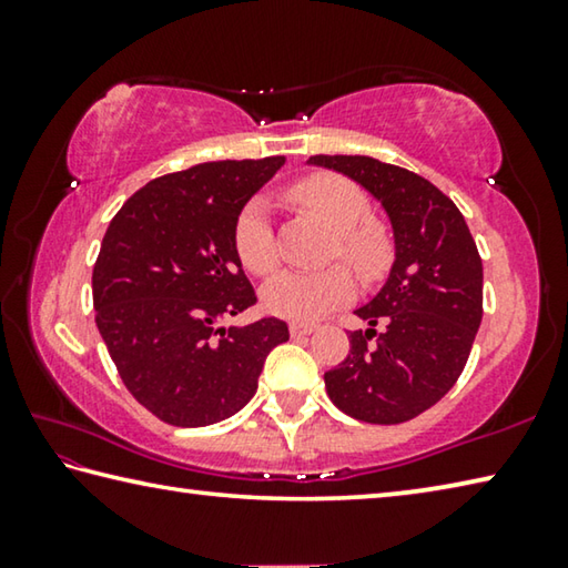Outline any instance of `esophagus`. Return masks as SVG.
<instances>
[{"instance_id": "1", "label": "esophagus", "mask_w": 568, "mask_h": 568, "mask_svg": "<svg viewBox=\"0 0 568 568\" xmlns=\"http://www.w3.org/2000/svg\"><path fill=\"white\" fill-rule=\"evenodd\" d=\"M315 331H318V325H315V323H293L291 325L293 338H305V335H311Z\"/></svg>"}]
</instances>
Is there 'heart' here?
<instances>
[{
	"mask_svg": "<svg viewBox=\"0 0 568 568\" xmlns=\"http://www.w3.org/2000/svg\"><path fill=\"white\" fill-rule=\"evenodd\" d=\"M287 200L303 213L333 230V261H343L363 281H378L388 271L393 243L386 227L371 220V200L353 180L318 172L297 180L287 190ZM233 247L245 271L273 275L281 265V247L267 213L265 200L253 197L240 207L233 223ZM353 281L345 267L333 265L321 273H283L263 291V303L285 321L311 323L333 307L348 303Z\"/></svg>",
	"mask_w": 568,
	"mask_h": 568,
	"instance_id": "heart-1",
	"label": "heart"
}]
</instances>
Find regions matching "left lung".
Segmentation results:
<instances>
[{
	"label": "left lung",
	"mask_w": 568,
	"mask_h": 568,
	"mask_svg": "<svg viewBox=\"0 0 568 568\" xmlns=\"http://www.w3.org/2000/svg\"><path fill=\"white\" fill-rule=\"evenodd\" d=\"M381 200L396 263L381 293L355 311L371 325L348 335L345 361L325 373L331 400L351 418L393 426L454 388L484 318V265L460 210L434 182L365 155H313ZM382 331H377V325Z\"/></svg>",
	"instance_id": "1"
}]
</instances>
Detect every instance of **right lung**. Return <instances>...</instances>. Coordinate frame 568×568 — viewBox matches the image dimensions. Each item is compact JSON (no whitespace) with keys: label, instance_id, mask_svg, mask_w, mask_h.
I'll return each instance as SVG.
<instances>
[{"label":"right lung","instance_id":"1","mask_svg":"<svg viewBox=\"0 0 568 568\" xmlns=\"http://www.w3.org/2000/svg\"><path fill=\"white\" fill-rule=\"evenodd\" d=\"M283 162L220 160L150 180L102 237L94 323L124 388L170 426L233 416L255 396L267 353L291 338L281 318L220 325L257 303L233 223Z\"/></svg>","mask_w":568,"mask_h":568}]
</instances>
